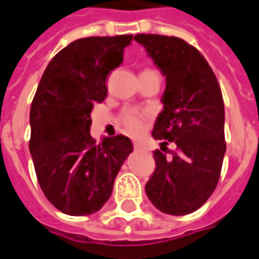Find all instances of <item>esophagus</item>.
Instances as JSON below:
<instances>
[{
    "mask_svg": "<svg viewBox=\"0 0 259 259\" xmlns=\"http://www.w3.org/2000/svg\"><path fill=\"white\" fill-rule=\"evenodd\" d=\"M133 145H135L136 151H145V145L143 144L141 141H135V143H133Z\"/></svg>",
    "mask_w": 259,
    "mask_h": 259,
    "instance_id": "34e87169",
    "label": "esophagus"
}]
</instances>
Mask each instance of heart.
Instances as JSON below:
<instances>
[{"instance_id": "obj_1", "label": "heart", "mask_w": 259, "mask_h": 259, "mask_svg": "<svg viewBox=\"0 0 259 259\" xmlns=\"http://www.w3.org/2000/svg\"><path fill=\"white\" fill-rule=\"evenodd\" d=\"M122 123L132 133H139L143 129V114L136 110H126L122 114Z\"/></svg>"}]
</instances>
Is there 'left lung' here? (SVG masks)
Segmentation results:
<instances>
[{"mask_svg":"<svg viewBox=\"0 0 259 259\" xmlns=\"http://www.w3.org/2000/svg\"><path fill=\"white\" fill-rule=\"evenodd\" d=\"M135 39L166 76L152 137L176 144L171 158L154 152L156 167L145 192L164 214L185 215L206 203L220 180L227 149L221 89L207 60L188 42L158 34Z\"/></svg>","mask_w":259,"mask_h":259,"instance_id":"1","label":"left lung"}]
</instances>
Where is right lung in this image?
Listing matches in <instances>:
<instances>
[{
	"label": "right lung",
	"mask_w": 259,
	"mask_h": 259,
	"mask_svg": "<svg viewBox=\"0 0 259 259\" xmlns=\"http://www.w3.org/2000/svg\"><path fill=\"white\" fill-rule=\"evenodd\" d=\"M133 35L71 42L44 71L30 110V154L42 192L68 215H89L110 199L133 151L129 137L91 136V112L107 97V76L120 66Z\"/></svg>",
	"instance_id": "obj_1"
}]
</instances>
